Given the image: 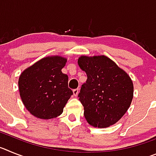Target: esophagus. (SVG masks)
<instances>
[{
    "mask_svg": "<svg viewBox=\"0 0 156 156\" xmlns=\"http://www.w3.org/2000/svg\"><path fill=\"white\" fill-rule=\"evenodd\" d=\"M78 93H79V89H78V88H76V89H74V90H73V94L75 95V96H77Z\"/></svg>",
    "mask_w": 156,
    "mask_h": 156,
    "instance_id": "1",
    "label": "esophagus"
}]
</instances>
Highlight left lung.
I'll list each match as a JSON object with an SVG mask.
<instances>
[{
	"mask_svg": "<svg viewBox=\"0 0 156 156\" xmlns=\"http://www.w3.org/2000/svg\"><path fill=\"white\" fill-rule=\"evenodd\" d=\"M87 79L78 98L84 116L95 127H108L119 121L131 104L133 86L126 72L106 56H82L78 59Z\"/></svg>",
	"mask_w": 156,
	"mask_h": 156,
	"instance_id": "8db88e82",
	"label": "left lung"
}]
</instances>
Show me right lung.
Here are the masks:
<instances>
[{"label": "right lung", "mask_w": 156, "mask_h": 156, "mask_svg": "<svg viewBox=\"0 0 156 156\" xmlns=\"http://www.w3.org/2000/svg\"><path fill=\"white\" fill-rule=\"evenodd\" d=\"M66 59L59 56L42 58L22 73L19 89L22 101L32 115L49 119L61 115L73 90L69 77L62 73Z\"/></svg>", "instance_id": "1"}]
</instances>
